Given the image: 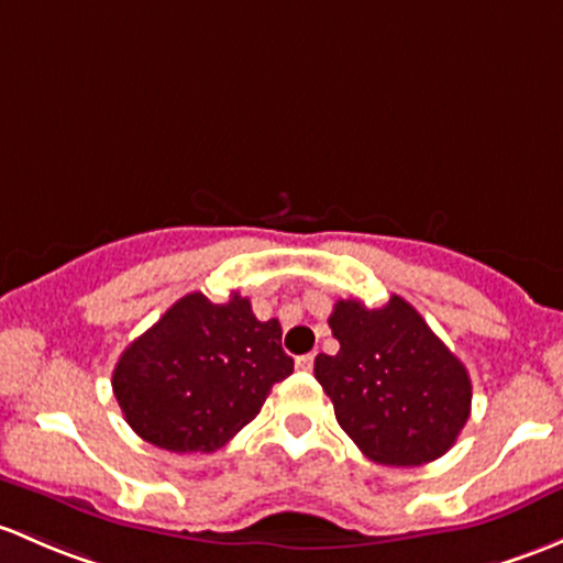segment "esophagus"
Listing matches in <instances>:
<instances>
[{"label":"esophagus","instance_id":"34e87169","mask_svg":"<svg viewBox=\"0 0 563 563\" xmlns=\"http://www.w3.org/2000/svg\"><path fill=\"white\" fill-rule=\"evenodd\" d=\"M312 361H316V353H307V356L297 358V369H312Z\"/></svg>","mask_w":563,"mask_h":563}]
</instances>
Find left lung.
<instances>
[{
  "label": "left lung",
  "mask_w": 563,
  "mask_h": 563,
  "mask_svg": "<svg viewBox=\"0 0 563 563\" xmlns=\"http://www.w3.org/2000/svg\"><path fill=\"white\" fill-rule=\"evenodd\" d=\"M340 351L316 358L336 423L366 459L418 466L453 448L470 421L466 366L401 297L369 310L340 299L329 316Z\"/></svg>",
  "instance_id": "left-lung-1"
}]
</instances>
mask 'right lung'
I'll return each mask as SVG.
<instances>
[{
  "label": "right lung",
  "instance_id": "obj_1",
  "mask_svg": "<svg viewBox=\"0 0 563 563\" xmlns=\"http://www.w3.org/2000/svg\"><path fill=\"white\" fill-rule=\"evenodd\" d=\"M280 321H258L232 294L216 305L194 291L177 299L118 358L112 394L151 445L212 453L258 416L275 383L294 372Z\"/></svg>",
  "mask_w": 563,
  "mask_h": 563
}]
</instances>
